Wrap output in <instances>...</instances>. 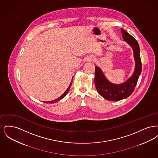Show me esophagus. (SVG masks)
I'll list each match as a JSON object with an SVG mask.
<instances>
[{"label": "esophagus", "instance_id": "obj_1", "mask_svg": "<svg viewBox=\"0 0 158 158\" xmlns=\"http://www.w3.org/2000/svg\"><path fill=\"white\" fill-rule=\"evenodd\" d=\"M94 60V57L92 56H89V57H87V59H86V61H88V62H90Z\"/></svg>", "mask_w": 158, "mask_h": 158}]
</instances>
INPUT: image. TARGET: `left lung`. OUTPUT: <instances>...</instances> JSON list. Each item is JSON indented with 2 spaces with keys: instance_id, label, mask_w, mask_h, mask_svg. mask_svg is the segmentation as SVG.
I'll return each instance as SVG.
<instances>
[{
  "instance_id": "1",
  "label": "left lung",
  "mask_w": 158,
  "mask_h": 158,
  "mask_svg": "<svg viewBox=\"0 0 158 158\" xmlns=\"http://www.w3.org/2000/svg\"><path fill=\"white\" fill-rule=\"evenodd\" d=\"M121 31L124 41L131 47L133 51L135 68L132 75L127 81L122 83L115 84L107 79L101 68L95 66V85L98 94L110 101H117L128 97L135 89L142 72L140 48L137 41L123 28H121Z\"/></svg>"
}]
</instances>
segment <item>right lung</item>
I'll list each match as a JSON object with an SVG mask.
<instances>
[{
  "mask_svg": "<svg viewBox=\"0 0 158 158\" xmlns=\"http://www.w3.org/2000/svg\"><path fill=\"white\" fill-rule=\"evenodd\" d=\"M72 80H73V77H72V81H71V82L70 83V85H69V87L68 88V89H66V90L60 96V97H59L58 98H57V99H54V100H53V101H45V103H47V104H54V103H56V102H58V101H59L60 100H61V99H63V98H64V97H66V95H67V94L68 93V92H69V90L70 89V86H71V85H72Z\"/></svg>",
  "mask_w": 158,
  "mask_h": 158,
  "instance_id": "obj_1",
  "label": "right lung"
}]
</instances>
